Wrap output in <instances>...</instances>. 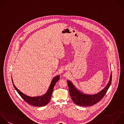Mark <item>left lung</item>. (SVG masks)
Returning a JSON list of instances; mask_svg holds the SVG:
<instances>
[{
    "instance_id": "8db88e82",
    "label": "left lung",
    "mask_w": 124,
    "mask_h": 124,
    "mask_svg": "<svg viewBox=\"0 0 124 124\" xmlns=\"http://www.w3.org/2000/svg\"><path fill=\"white\" fill-rule=\"evenodd\" d=\"M111 79L112 74L111 73L109 81L106 87L97 94L92 95L83 94L76 89L70 81H67L70 95L74 102L78 106L84 107L93 106L99 102L105 96L111 84Z\"/></svg>"
}]
</instances>
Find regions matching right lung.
Masks as SVG:
<instances>
[{
	"label": "right lung",
	"instance_id": "add662e5",
	"mask_svg": "<svg viewBox=\"0 0 124 124\" xmlns=\"http://www.w3.org/2000/svg\"><path fill=\"white\" fill-rule=\"evenodd\" d=\"M60 79L59 76H57L55 78H54L53 80L51 81V83L50 84V85L49 87V89L46 92V94H45L44 95H42L41 96L39 97H30L28 96L22 92H21L15 86L14 84V88L16 90V91L18 92V93L19 94V95L21 96V97L29 104L35 106V107H42L48 104V103L49 102L51 95L53 91V89L55 85L56 84V82ZM13 83V81H12Z\"/></svg>",
	"mask_w": 124,
	"mask_h": 124
}]
</instances>
